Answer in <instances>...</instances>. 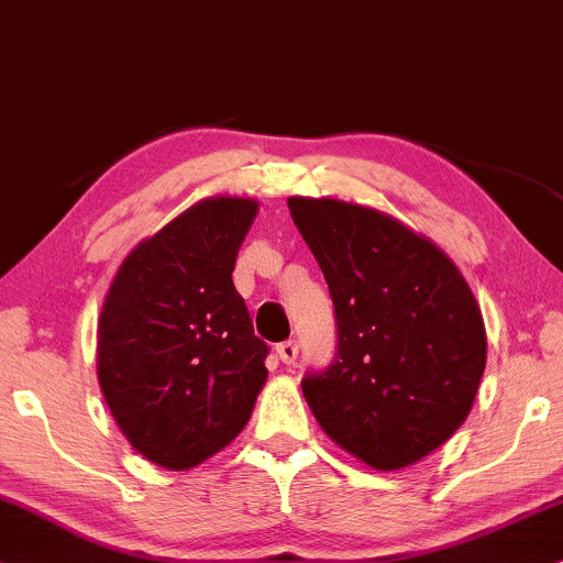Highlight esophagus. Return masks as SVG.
I'll use <instances>...</instances> for the list:
<instances>
[{
    "label": "esophagus",
    "instance_id": "esophagus-1",
    "mask_svg": "<svg viewBox=\"0 0 563 563\" xmlns=\"http://www.w3.org/2000/svg\"><path fill=\"white\" fill-rule=\"evenodd\" d=\"M275 351H277V358H280L283 364H294V361L298 358V345H296V340H286V343L277 345Z\"/></svg>",
    "mask_w": 563,
    "mask_h": 563
}]
</instances>
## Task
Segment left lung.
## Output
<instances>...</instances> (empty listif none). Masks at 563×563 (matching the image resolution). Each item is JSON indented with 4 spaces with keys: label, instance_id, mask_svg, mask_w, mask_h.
Returning <instances> with one entry per match:
<instances>
[{
    "label": "left lung",
    "instance_id": "obj_1",
    "mask_svg": "<svg viewBox=\"0 0 563 563\" xmlns=\"http://www.w3.org/2000/svg\"><path fill=\"white\" fill-rule=\"evenodd\" d=\"M322 267L338 355L303 397L334 444L402 471L465 423L486 368L481 306L457 265L400 220L343 199L290 197Z\"/></svg>",
    "mask_w": 563,
    "mask_h": 563
}]
</instances>
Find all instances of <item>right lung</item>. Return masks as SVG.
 <instances>
[{
  "mask_svg": "<svg viewBox=\"0 0 563 563\" xmlns=\"http://www.w3.org/2000/svg\"><path fill=\"white\" fill-rule=\"evenodd\" d=\"M260 202L199 199L126 254L98 317V382L142 457L189 471L229 446L267 382V345L233 286Z\"/></svg>",
  "mask_w": 563,
  "mask_h": 563,
  "instance_id": "obj_1",
  "label": "right lung"
}]
</instances>
